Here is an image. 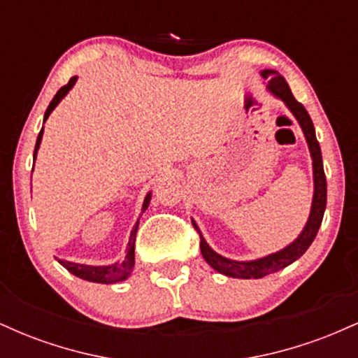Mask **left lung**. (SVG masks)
I'll list each match as a JSON object with an SVG mask.
<instances>
[{"instance_id":"8db88e82","label":"left lung","mask_w":358,"mask_h":358,"mask_svg":"<svg viewBox=\"0 0 358 358\" xmlns=\"http://www.w3.org/2000/svg\"><path fill=\"white\" fill-rule=\"evenodd\" d=\"M261 76L262 79L268 80V90L271 92V96L282 101V104L293 114L299 127H301L303 134H305L308 150H310L311 156V166H313V199H311L310 215H308L305 227L299 232L296 239L291 242V244H287L286 248L278 250V252L268 254V256L259 259H250V261H236V259H229L219 252H215L207 244L202 232H200L199 225L193 222V225H195V229L200 234V250H202V256L207 261V264L215 269L217 273L224 274V276L237 279L264 278L268 274L278 273L279 269H285L286 266L293 264L296 259H299L306 252L311 242L315 241L320 225H322L324 208H327V178H324L322 150H320L318 139H316L313 121H311L305 106L294 99L289 85H287V82L281 73L278 71H271V69H264V71H261Z\"/></svg>"}]
</instances>
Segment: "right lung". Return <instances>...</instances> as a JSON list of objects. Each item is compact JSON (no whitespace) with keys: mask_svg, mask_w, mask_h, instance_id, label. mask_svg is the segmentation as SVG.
Here are the masks:
<instances>
[{"mask_svg":"<svg viewBox=\"0 0 358 358\" xmlns=\"http://www.w3.org/2000/svg\"><path fill=\"white\" fill-rule=\"evenodd\" d=\"M76 82H77V76L72 77V79L69 80V84L64 85V87H62L59 92L55 94V97L52 99L50 106H48L47 110H45L43 122L47 121L48 116H50L52 110L60 104V101L64 99V97L67 96L69 92H71V89L73 87V85H76ZM42 138H43V127L40 129L38 138H36V145H35V151H34V166H35L36 153H38V150H40V143H42ZM150 202H151V192H148L146 196H145V202H143L141 215L145 213ZM141 215H139V219H141ZM139 219L136 220V224H134L133 231H131L129 241H127V248H126V256H124V259H122V261H117V262H114V264H109V266L79 264V262L65 261V259H59V262L62 266H64L65 269L69 271V273H72L73 276L85 279V281H90V282H101V285H114V282L126 281V279L131 276V273H133V269H134V242H136V232H138Z\"/></svg>","mask_w":358,"mask_h":358,"instance_id":"1","label":"right lung"}]
</instances>
